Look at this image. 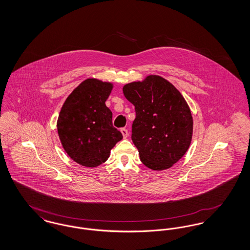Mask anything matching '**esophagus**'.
<instances>
[{"instance_id": "obj_1", "label": "esophagus", "mask_w": 250, "mask_h": 250, "mask_svg": "<svg viewBox=\"0 0 250 250\" xmlns=\"http://www.w3.org/2000/svg\"><path fill=\"white\" fill-rule=\"evenodd\" d=\"M121 133H122L124 139H126L128 137V130L126 128H122L121 129Z\"/></svg>"}]
</instances>
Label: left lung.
<instances>
[{"mask_svg": "<svg viewBox=\"0 0 250 250\" xmlns=\"http://www.w3.org/2000/svg\"><path fill=\"white\" fill-rule=\"evenodd\" d=\"M135 106L132 141L143 164L154 170L173 166L189 148L193 134L190 108L178 90L160 76L123 87Z\"/></svg>", "mask_w": 250, "mask_h": 250, "instance_id": "left-lung-1", "label": "left lung"}]
</instances>
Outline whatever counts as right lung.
I'll use <instances>...</instances> for the list:
<instances>
[{"label": "right lung", "instance_id": "obj_1", "mask_svg": "<svg viewBox=\"0 0 250 250\" xmlns=\"http://www.w3.org/2000/svg\"><path fill=\"white\" fill-rule=\"evenodd\" d=\"M113 84L87 79L64 101L57 121L60 141L75 162L94 167L107 161L110 150L123 139L112 125L105 102Z\"/></svg>", "mask_w": 250, "mask_h": 250}]
</instances>
